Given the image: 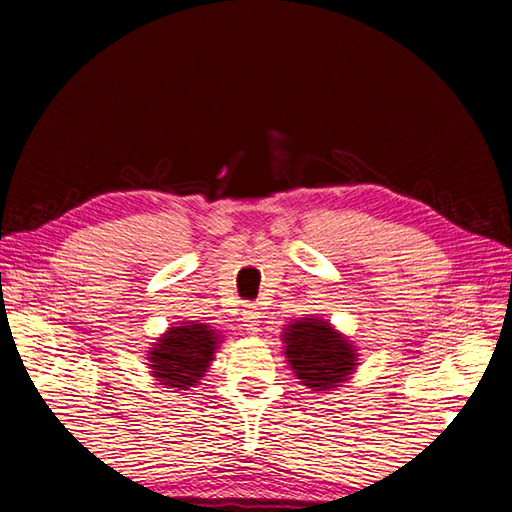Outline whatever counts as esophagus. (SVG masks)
Listing matches in <instances>:
<instances>
[{"label":"esophagus","mask_w":512,"mask_h":512,"mask_svg":"<svg viewBox=\"0 0 512 512\" xmlns=\"http://www.w3.org/2000/svg\"><path fill=\"white\" fill-rule=\"evenodd\" d=\"M259 311L255 309V307H246L244 309V314H241V320H244V325H246V329H248V334H257L259 332Z\"/></svg>","instance_id":"34e87169"}]
</instances>
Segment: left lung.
<instances>
[{"mask_svg":"<svg viewBox=\"0 0 512 512\" xmlns=\"http://www.w3.org/2000/svg\"><path fill=\"white\" fill-rule=\"evenodd\" d=\"M282 343L293 375L316 393L343 386L359 366L357 345L325 318L291 320L282 332Z\"/></svg>","mask_w":512,"mask_h":512,"instance_id":"obj_1","label":"left lung"}]
</instances>
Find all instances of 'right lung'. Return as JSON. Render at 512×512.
Returning <instances> with one entry per match:
<instances>
[{
    "mask_svg": "<svg viewBox=\"0 0 512 512\" xmlns=\"http://www.w3.org/2000/svg\"><path fill=\"white\" fill-rule=\"evenodd\" d=\"M221 343L223 334L210 323L185 320L160 334L146 352V366L160 386L173 388L169 393L189 391L201 384Z\"/></svg>",
    "mask_w": 512,
    "mask_h": 512,
    "instance_id": "right-lung-1",
    "label": "right lung"
}]
</instances>
